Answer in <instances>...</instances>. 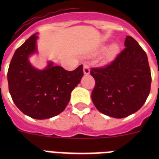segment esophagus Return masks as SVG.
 Returning <instances> with one entry per match:
<instances>
[{"instance_id": "obj_1", "label": "esophagus", "mask_w": 159, "mask_h": 159, "mask_svg": "<svg viewBox=\"0 0 159 159\" xmlns=\"http://www.w3.org/2000/svg\"><path fill=\"white\" fill-rule=\"evenodd\" d=\"M84 73L85 75H89L90 74V68L88 65H85L84 66Z\"/></svg>"}]
</instances>
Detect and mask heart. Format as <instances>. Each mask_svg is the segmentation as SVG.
<instances>
[{
    "instance_id": "1",
    "label": "heart",
    "mask_w": 159,
    "mask_h": 159,
    "mask_svg": "<svg viewBox=\"0 0 159 159\" xmlns=\"http://www.w3.org/2000/svg\"><path fill=\"white\" fill-rule=\"evenodd\" d=\"M120 50V46L118 43H111L105 49L103 54V61L104 62H111L118 56Z\"/></svg>"
}]
</instances>
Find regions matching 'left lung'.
<instances>
[{
  "instance_id": "1",
  "label": "left lung",
  "mask_w": 159,
  "mask_h": 159,
  "mask_svg": "<svg viewBox=\"0 0 159 159\" xmlns=\"http://www.w3.org/2000/svg\"><path fill=\"white\" fill-rule=\"evenodd\" d=\"M126 48L111 64L92 68L95 80L92 99L97 110L121 119L139 111L150 94L151 69L146 52L134 38L127 36Z\"/></svg>"
}]
</instances>
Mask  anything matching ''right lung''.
Here are the masks:
<instances>
[{
    "instance_id": "1",
    "label": "right lung",
    "mask_w": 159,
    "mask_h": 159,
    "mask_svg": "<svg viewBox=\"0 0 159 159\" xmlns=\"http://www.w3.org/2000/svg\"><path fill=\"white\" fill-rule=\"evenodd\" d=\"M38 38L35 33L16 49L8 67V83L11 97L20 110L33 119H45L64 111L84 71L83 65L69 71L52 61L44 69L33 67L29 57L38 52Z\"/></svg>"
}]
</instances>
